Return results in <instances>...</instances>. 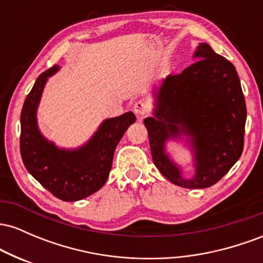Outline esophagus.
Segmentation results:
<instances>
[{
	"mask_svg": "<svg viewBox=\"0 0 263 263\" xmlns=\"http://www.w3.org/2000/svg\"><path fill=\"white\" fill-rule=\"evenodd\" d=\"M147 111H148V106H147L146 102L140 100L134 105V112L137 115L138 119H142L147 114Z\"/></svg>",
	"mask_w": 263,
	"mask_h": 263,
	"instance_id": "1",
	"label": "esophagus"
}]
</instances>
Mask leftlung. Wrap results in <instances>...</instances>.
I'll return each mask as SVG.
<instances>
[{
    "label": "left lung",
    "instance_id": "left-lung-1",
    "mask_svg": "<svg viewBox=\"0 0 263 263\" xmlns=\"http://www.w3.org/2000/svg\"><path fill=\"white\" fill-rule=\"evenodd\" d=\"M180 74L170 75L156 92L153 117L144 119L153 163L172 183L183 188H209L230 171L243 151L246 102L232 63L199 44ZM190 137L196 176L185 180L164 152L170 138Z\"/></svg>",
    "mask_w": 263,
    "mask_h": 263
}]
</instances>
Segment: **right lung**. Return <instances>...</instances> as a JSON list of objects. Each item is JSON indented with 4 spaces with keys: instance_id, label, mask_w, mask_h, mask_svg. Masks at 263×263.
I'll list each match as a JSON object with an SVG mask.
<instances>
[{
    "instance_id": "add662e5",
    "label": "right lung",
    "mask_w": 263,
    "mask_h": 263,
    "mask_svg": "<svg viewBox=\"0 0 263 263\" xmlns=\"http://www.w3.org/2000/svg\"><path fill=\"white\" fill-rule=\"evenodd\" d=\"M58 69L54 65L39 75L27 95L21 112L20 148L27 171L45 189L60 200L75 201L93 194L106 182L115 148L136 116L129 111L106 120L80 148H57L39 132L35 112L45 81Z\"/></svg>"
}]
</instances>
